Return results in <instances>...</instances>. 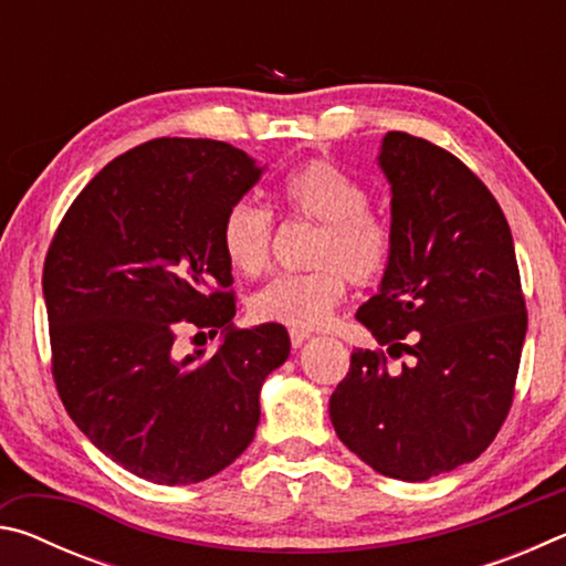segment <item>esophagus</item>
<instances>
[{"label": "esophagus", "mask_w": 566, "mask_h": 566, "mask_svg": "<svg viewBox=\"0 0 566 566\" xmlns=\"http://www.w3.org/2000/svg\"><path fill=\"white\" fill-rule=\"evenodd\" d=\"M290 339H292V347H294V349H300V347H302V344H304L306 339H310V332H302V329H292V332H290Z\"/></svg>", "instance_id": "1"}]
</instances>
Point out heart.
<instances>
[{
  "instance_id": "b5f03b06",
  "label": "heart",
  "mask_w": 566,
  "mask_h": 566,
  "mask_svg": "<svg viewBox=\"0 0 566 566\" xmlns=\"http://www.w3.org/2000/svg\"><path fill=\"white\" fill-rule=\"evenodd\" d=\"M276 202L296 222L317 227L306 274L276 276L262 286L249 312L254 319L292 329H317L329 319L347 282L371 284L387 272L391 229L367 207V191L327 159L294 167L276 187ZM229 264L260 276L272 262V214L252 202H237L222 222Z\"/></svg>"
}]
</instances>
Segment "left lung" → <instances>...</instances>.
Listing matches in <instances>:
<instances>
[{"label": "left lung", "instance_id": "8db88e82", "mask_svg": "<svg viewBox=\"0 0 566 566\" xmlns=\"http://www.w3.org/2000/svg\"><path fill=\"white\" fill-rule=\"evenodd\" d=\"M391 256L357 310L389 357L357 349L329 399L334 432L375 472L427 482L484 452L512 407L526 310L510 224L472 169L387 132Z\"/></svg>", "mask_w": 566, "mask_h": 566}]
</instances>
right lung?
I'll return each mask as SVG.
<instances>
[{
  "label": "right lung",
  "mask_w": 566,
  "mask_h": 566,
  "mask_svg": "<svg viewBox=\"0 0 566 566\" xmlns=\"http://www.w3.org/2000/svg\"><path fill=\"white\" fill-rule=\"evenodd\" d=\"M266 167L214 139L165 137L109 161L74 199L44 262L56 391L112 462L155 484L214 476L252 444L282 324L234 327L222 222ZM187 326L223 329L181 358Z\"/></svg>",
  "instance_id": "obj_1"
}]
</instances>
